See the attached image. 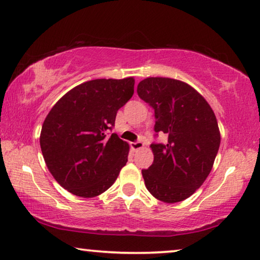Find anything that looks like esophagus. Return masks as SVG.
Returning a JSON list of instances; mask_svg holds the SVG:
<instances>
[{"instance_id":"esophagus-1","label":"esophagus","mask_w":260,"mask_h":260,"mask_svg":"<svg viewBox=\"0 0 260 260\" xmlns=\"http://www.w3.org/2000/svg\"><path fill=\"white\" fill-rule=\"evenodd\" d=\"M130 147H131V149H133L134 151H136V150H140V149H142L144 147V143L143 142H133V143L130 144Z\"/></svg>"}]
</instances>
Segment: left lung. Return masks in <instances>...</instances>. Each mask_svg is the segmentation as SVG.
Segmentation results:
<instances>
[{
  "label": "left lung",
  "instance_id": "1",
  "mask_svg": "<svg viewBox=\"0 0 260 260\" xmlns=\"http://www.w3.org/2000/svg\"><path fill=\"white\" fill-rule=\"evenodd\" d=\"M137 93L155 110L156 133L168 135L167 144L150 145L154 162L142 170L145 187L167 204L186 200L207 179L218 154L214 112L194 87L172 78H147Z\"/></svg>",
  "mask_w": 260,
  "mask_h": 260
}]
</instances>
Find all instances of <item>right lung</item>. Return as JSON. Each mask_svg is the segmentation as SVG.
Masks as SVG:
<instances>
[{"label": "right lung", "mask_w": 260, "mask_h": 260, "mask_svg": "<svg viewBox=\"0 0 260 260\" xmlns=\"http://www.w3.org/2000/svg\"><path fill=\"white\" fill-rule=\"evenodd\" d=\"M135 79H94L63 94L46 117L40 147L60 186L94 198L112 186L126 165L129 144L116 134L117 111L134 94Z\"/></svg>", "instance_id": "right-lung-1"}]
</instances>
